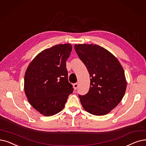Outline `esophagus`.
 I'll return each instance as SVG.
<instances>
[{"instance_id": "1", "label": "esophagus", "mask_w": 146, "mask_h": 146, "mask_svg": "<svg viewBox=\"0 0 146 146\" xmlns=\"http://www.w3.org/2000/svg\"><path fill=\"white\" fill-rule=\"evenodd\" d=\"M78 86H79V85H78V83H76V84H73V88H74V89L75 90H77L78 88Z\"/></svg>"}]
</instances>
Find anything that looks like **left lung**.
I'll list each match as a JSON object with an SVG mask.
<instances>
[{
    "label": "left lung",
    "instance_id": "1",
    "mask_svg": "<svg viewBox=\"0 0 146 146\" xmlns=\"http://www.w3.org/2000/svg\"><path fill=\"white\" fill-rule=\"evenodd\" d=\"M74 49L90 73L88 92L79 97L84 109L96 116L110 112L122 100L126 88L123 68L109 50L97 45L76 44Z\"/></svg>",
    "mask_w": 146,
    "mask_h": 146
}]
</instances>
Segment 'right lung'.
<instances>
[{
    "label": "right lung",
    "mask_w": 146,
    "mask_h": 146,
    "mask_svg": "<svg viewBox=\"0 0 146 146\" xmlns=\"http://www.w3.org/2000/svg\"><path fill=\"white\" fill-rule=\"evenodd\" d=\"M70 44H59L40 52L30 62L24 76V91L30 104L45 116L56 115L73 91L68 82L66 61Z\"/></svg>",
    "instance_id": "add662e5"
}]
</instances>
